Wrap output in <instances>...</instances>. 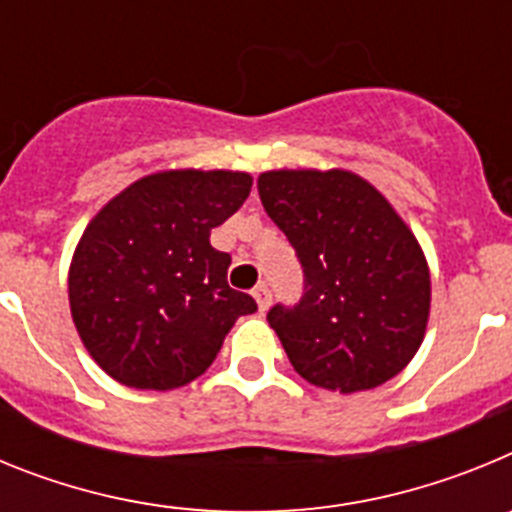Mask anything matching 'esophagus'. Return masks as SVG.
Segmentation results:
<instances>
[{
    "label": "esophagus",
    "instance_id": "34e87169",
    "mask_svg": "<svg viewBox=\"0 0 512 512\" xmlns=\"http://www.w3.org/2000/svg\"><path fill=\"white\" fill-rule=\"evenodd\" d=\"M253 300H256V305H259V310H269L271 305V289L266 287V284H259V287L253 289Z\"/></svg>",
    "mask_w": 512,
    "mask_h": 512
}]
</instances>
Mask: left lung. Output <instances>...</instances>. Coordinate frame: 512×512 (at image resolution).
<instances>
[{
    "instance_id": "left-lung-1",
    "label": "left lung",
    "mask_w": 512,
    "mask_h": 512,
    "mask_svg": "<svg viewBox=\"0 0 512 512\" xmlns=\"http://www.w3.org/2000/svg\"><path fill=\"white\" fill-rule=\"evenodd\" d=\"M266 215L302 266V297L266 315L295 372L359 392L400 374L423 343L431 277L415 235L351 171H266Z\"/></svg>"
}]
</instances>
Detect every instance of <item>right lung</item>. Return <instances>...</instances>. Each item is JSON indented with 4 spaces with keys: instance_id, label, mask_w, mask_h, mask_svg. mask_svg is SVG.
<instances>
[{
    "instance_id": "obj_1",
    "label": "right lung",
    "mask_w": 512,
    "mask_h": 512,
    "mask_svg": "<svg viewBox=\"0 0 512 512\" xmlns=\"http://www.w3.org/2000/svg\"><path fill=\"white\" fill-rule=\"evenodd\" d=\"M241 171H161L99 210L69 271L76 330L104 372L135 390H174L215 361L256 300L230 289L210 246L251 192Z\"/></svg>"
}]
</instances>
